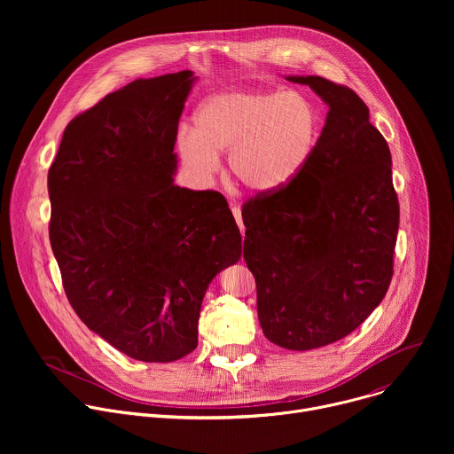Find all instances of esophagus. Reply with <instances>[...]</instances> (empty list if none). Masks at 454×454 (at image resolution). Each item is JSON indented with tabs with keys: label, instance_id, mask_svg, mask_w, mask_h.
<instances>
[{
	"label": "esophagus",
	"instance_id": "1",
	"mask_svg": "<svg viewBox=\"0 0 454 454\" xmlns=\"http://www.w3.org/2000/svg\"><path fill=\"white\" fill-rule=\"evenodd\" d=\"M231 214H233V217H235V221H237V224H239V228H240V233L244 235V223H242V210L237 207V205H231Z\"/></svg>",
	"mask_w": 454,
	"mask_h": 454
}]
</instances>
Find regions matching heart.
<instances>
[{
    "instance_id": "b5f03b06",
    "label": "heart",
    "mask_w": 454,
    "mask_h": 454,
    "mask_svg": "<svg viewBox=\"0 0 454 454\" xmlns=\"http://www.w3.org/2000/svg\"><path fill=\"white\" fill-rule=\"evenodd\" d=\"M196 131L177 135L186 170L212 179L228 153L231 176L251 192H275L309 163L319 138V113L300 91L228 90L196 113Z\"/></svg>"
}]
</instances>
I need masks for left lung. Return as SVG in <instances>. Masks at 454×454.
<instances>
[{
	"mask_svg": "<svg viewBox=\"0 0 454 454\" xmlns=\"http://www.w3.org/2000/svg\"><path fill=\"white\" fill-rule=\"evenodd\" d=\"M329 106L307 167L242 207L244 261L256 282L264 336L312 350L356 331L394 275L399 200L392 154L347 86L289 75Z\"/></svg>",
	"mask_w": 454,
	"mask_h": 454,
	"instance_id": "left-lung-1",
	"label": "left lung"
}]
</instances>
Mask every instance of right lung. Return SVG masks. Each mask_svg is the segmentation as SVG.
<instances>
[{"instance_id": "add662e5", "label": "right lung", "mask_w": 454, "mask_h": 454, "mask_svg": "<svg viewBox=\"0 0 454 454\" xmlns=\"http://www.w3.org/2000/svg\"><path fill=\"white\" fill-rule=\"evenodd\" d=\"M196 79L184 70L109 93L64 129L48 170L50 244L74 310L145 363L198 347L205 293L242 253L223 193L174 184Z\"/></svg>"}]
</instances>
